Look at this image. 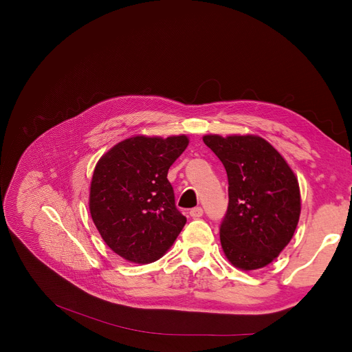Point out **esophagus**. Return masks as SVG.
Returning <instances> with one entry per match:
<instances>
[{"instance_id":"esophagus-1","label":"esophagus","mask_w":352,"mask_h":352,"mask_svg":"<svg viewBox=\"0 0 352 352\" xmlns=\"http://www.w3.org/2000/svg\"><path fill=\"white\" fill-rule=\"evenodd\" d=\"M190 215H191V218H199V217H202V208H201V207L192 208V210L190 211Z\"/></svg>"}]
</instances>
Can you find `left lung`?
Returning a JSON list of instances; mask_svg holds the SVG:
<instances>
[{"mask_svg": "<svg viewBox=\"0 0 352 352\" xmlns=\"http://www.w3.org/2000/svg\"><path fill=\"white\" fill-rule=\"evenodd\" d=\"M202 140L224 164L228 177V210L219 228L227 260L243 271L264 268L297 230L298 179L284 157L261 137L210 134Z\"/></svg>", "mask_w": 352, "mask_h": 352, "instance_id": "left-lung-1", "label": "left lung"}]
</instances>
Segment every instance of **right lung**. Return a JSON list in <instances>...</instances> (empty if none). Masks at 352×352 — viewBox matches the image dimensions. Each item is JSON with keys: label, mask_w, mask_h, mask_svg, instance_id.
<instances>
[{"label": "right lung", "mask_w": 352, "mask_h": 352, "mask_svg": "<svg viewBox=\"0 0 352 352\" xmlns=\"http://www.w3.org/2000/svg\"><path fill=\"white\" fill-rule=\"evenodd\" d=\"M188 142L187 135H135L98 160L89 187L91 218L104 243L124 260H160L186 226L166 174Z\"/></svg>", "instance_id": "add662e5"}]
</instances>
